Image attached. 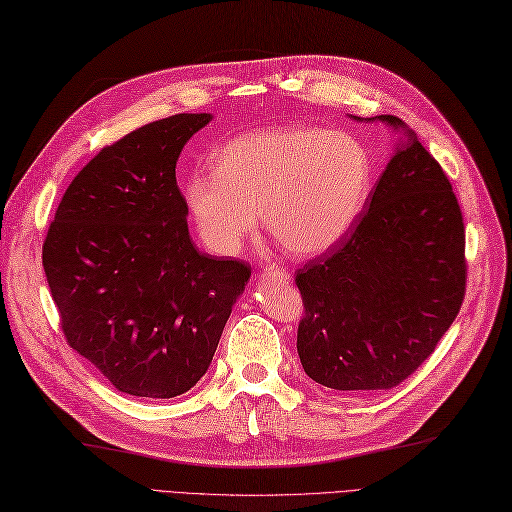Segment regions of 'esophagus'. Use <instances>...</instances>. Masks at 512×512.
<instances>
[{
  "label": "esophagus",
  "mask_w": 512,
  "mask_h": 512,
  "mask_svg": "<svg viewBox=\"0 0 512 512\" xmlns=\"http://www.w3.org/2000/svg\"><path fill=\"white\" fill-rule=\"evenodd\" d=\"M269 278H280L282 282H288L290 280V271L288 269H280V267H271L269 271H265Z\"/></svg>",
  "instance_id": "1"
}]
</instances>
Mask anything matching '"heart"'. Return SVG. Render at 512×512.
Segmentation results:
<instances>
[{
  "label": "heart",
  "mask_w": 512,
  "mask_h": 512,
  "mask_svg": "<svg viewBox=\"0 0 512 512\" xmlns=\"http://www.w3.org/2000/svg\"><path fill=\"white\" fill-rule=\"evenodd\" d=\"M372 189L362 142L319 127L245 133L215 153V170L189 176L185 198L204 243L232 254L267 215L271 237L295 254H321L347 237Z\"/></svg>",
  "instance_id": "b5f03b06"
}]
</instances>
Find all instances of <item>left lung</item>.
<instances>
[{
	"mask_svg": "<svg viewBox=\"0 0 512 512\" xmlns=\"http://www.w3.org/2000/svg\"><path fill=\"white\" fill-rule=\"evenodd\" d=\"M405 129L396 116H381ZM411 135L347 237L297 269V351L336 392L392 390L431 357L463 306L467 260L457 196Z\"/></svg>",
	"mask_w": 512,
	"mask_h": 512,
	"instance_id": "obj_1",
	"label": "left lung"
}]
</instances>
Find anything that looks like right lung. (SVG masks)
<instances>
[{
	"label": "right lung",
	"instance_id": "1",
	"mask_svg": "<svg viewBox=\"0 0 512 512\" xmlns=\"http://www.w3.org/2000/svg\"><path fill=\"white\" fill-rule=\"evenodd\" d=\"M211 114L155 120L105 146L64 191L43 267L68 347L122 394L174 398L209 368L250 262L202 254L176 161Z\"/></svg>",
	"mask_w": 512,
	"mask_h": 512
}]
</instances>
